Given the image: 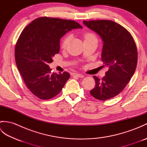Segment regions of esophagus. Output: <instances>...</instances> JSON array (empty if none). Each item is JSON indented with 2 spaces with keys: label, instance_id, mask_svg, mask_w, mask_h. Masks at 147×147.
<instances>
[{
  "label": "esophagus",
  "instance_id": "obj_1",
  "mask_svg": "<svg viewBox=\"0 0 147 147\" xmlns=\"http://www.w3.org/2000/svg\"><path fill=\"white\" fill-rule=\"evenodd\" d=\"M72 76H76L79 78H84V75H83L82 74H80V73H72L71 74Z\"/></svg>",
  "mask_w": 147,
  "mask_h": 147
}]
</instances>
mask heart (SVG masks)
<instances>
[{"label": "heart", "instance_id": "1", "mask_svg": "<svg viewBox=\"0 0 147 147\" xmlns=\"http://www.w3.org/2000/svg\"><path fill=\"white\" fill-rule=\"evenodd\" d=\"M84 38H85V40H90V39H96L94 35L91 33H87L85 34V35H84ZM69 40H70V36L69 35H67L66 36H65L64 39L62 40V43H61L62 47L63 49H65V47H66L69 42Z\"/></svg>", "mask_w": 147, "mask_h": 147}]
</instances>
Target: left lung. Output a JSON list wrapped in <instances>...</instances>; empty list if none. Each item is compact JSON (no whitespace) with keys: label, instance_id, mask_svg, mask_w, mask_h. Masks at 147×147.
I'll list each match as a JSON object with an SVG mask.
<instances>
[{"label":"left lung","instance_id":"obj_1","mask_svg":"<svg viewBox=\"0 0 147 147\" xmlns=\"http://www.w3.org/2000/svg\"><path fill=\"white\" fill-rule=\"evenodd\" d=\"M83 23L100 35L104 43L102 61L109 69L102 80L93 76L95 86L90 93L96 99L106 100L119 94L132 78L138 60L136 46L128 31L114 21H83Z\"/></svg>","mask_w":147,"mask_h":147}]
</instances>
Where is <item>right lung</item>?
<instances>
[{"instance_id": "obj_1", "label": "right lung", "mask_w": 147, "mask_h": 147, "mask_svg": "<svg viewBox=\"0 0 147 147\" xmlns=\"http://www.w3.org/2000/svg\"><path fill=\"white\" fill-rule=\"evenodd\" d=\"M82 28L77 22L41 17L26 26L15 47V60L30 92L42 100L59 94L70 78L69 73H51L49 63L59 52L60 39L73 29Z\"/></svg>"}]
</instances>
